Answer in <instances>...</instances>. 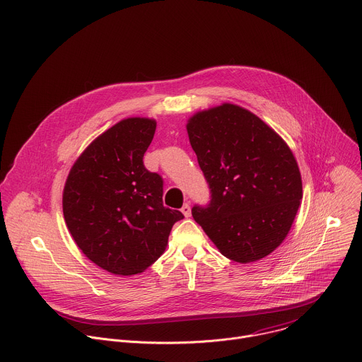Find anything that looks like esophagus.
Returning a JSON list of instances; mask_svg holds the SVG:
<instances>
[{
  "mask_svg": "<svg viewBox=\"0 0 362 362\" xmlns=\"http://www.w3.org/2000/svg\"><path fill=\"white\" fill-rule=\"evenodd\" d=\"M182 214L186 216V218H189L190 215H192V209H190V204L189 203H185L183 206H182Z\"/></svg>",
  "mask_w": 362,
  "mask_h": 362,
  "instance_id": "1",
  "label": "esophagus"
}]
</instances>
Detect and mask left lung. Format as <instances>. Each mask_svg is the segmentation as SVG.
Listing matches in <instances>:
<instances>
[{"mask_svg":"<svg viewBox=\"0 0 362 362\" xmlns=\"http://www.w3.org/2000/svg\"><path fill=\"white\" fill-rule=\"evenodd\" d=\"M186 129L211 189V203L193 206V219L229 259H262L284 242L300 204L292 150L265 122L230 103L197 112Z\"/></svg>","mask_w":362,"mask_h":362,"instance_id":"obj_1","label":"left lung"}]
</instances>
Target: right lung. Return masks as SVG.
Masks as SVG:
<instances>
[{"label": "right lung", "mask_w": 362, "mask_h": 362, "mask_svg": "<svg viewBox=\"0 0 362 362\" xmlns=\"http://www.w3.org/2000/svg\"><path fill=\"white\" fill-rule=\"evenodd\" d=\"M156 120L129 117L94 139L74 162L63 192L66 225L88 259L132 276L159 259L182 212L165 208L163 179L143 156Z\"/></svg>", "instance_id": "obj_1"}]
</instances>
